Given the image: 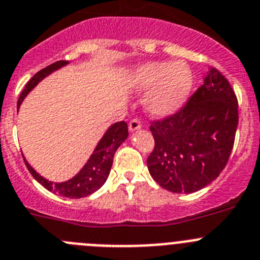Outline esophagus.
Listing matches in <instances>:
<instances>
[{"instance_id":"obj_1","label":"esophagus","mask_w":260,"mask_h":260,"mask_svg":"<svg viewBox=\"0 0 260 260\" xmlns=\"http://www.w3.org/2000/svg\"><path fill=\"white\" fill-rule=\"evenodd\" d=\"M128 128H129L131 132H135V131L141 128V121H140L139 119H132V120L129 121V124H128Z\"/></svg>"}]
</instances>
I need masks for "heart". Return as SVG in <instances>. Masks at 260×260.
I'll list each match as a JSON object with an SVG mask.
<instances>
[{"mask_svg":"<svg viewBox=\"0 0 260 260\" xmlns=\"http://www.w3.org/2000/svg\"><path fill=\"white\" fill-rule=\"evenodd\" d=\"M129 84L136 92H147L144 100L146 113L165 118L176 113L190 94L193 76L188 64L176 62H147L132 72Z\"/></svg>","mask_w":260,"mask_h":260,"instance_id":"heart-1","label":"heart"}]
</instances>
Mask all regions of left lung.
<instances>
[{
  "label": "left lung",
  "mask_w": 260,
  "mask_h": 260,
  "mask_svg": "<svg viewBox=\"0 0 260 260\" xmlns=\"http://www.w3.org/2000/svg\"><path fill=\"white\" fill-rule=\"evenodd\" d=\"M238 124L232 86L216 69L186 105L170 118L153 121L151 177L172 193H194L214 181L228 162Z\"/></svg>",
  "instance_id": "1"
}]
</instances>
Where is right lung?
Masks as SVG:
<instances>
[{
	"label": "right lung",
	"instance_id": "1",
	"mask_svg": "<svg viewBox=\"0 0 260 260\" xmlns=\"http://www.w3.org/2000/svg\"><path fill=\"white\" fill-rule=\"evenodd\" d=\"M67 64H69L67 60H58V62L53 63L50 66L45 67L37 74H35L34 78L28 81L23 92L20 93V97L18 100V109L22 105L23 100L27 97L28 93L31 92L40 81L44 80L51 72L57 71V70L67 66ZM127 137L128 125L125 121H118L115 124L110 125L93 150L92 155L84 165V167L72 179L63 182L49 181L45 177L37 174L36 171L32 168V166L25 160V158L24 162L32 176L48 190L67 198H83L97 191L106 182L111 166H113L114 154L118 150V147L127 140Z\"/></svg>",
	"mask_w": 260,
	"mask_h": 260
}]
</instances>
